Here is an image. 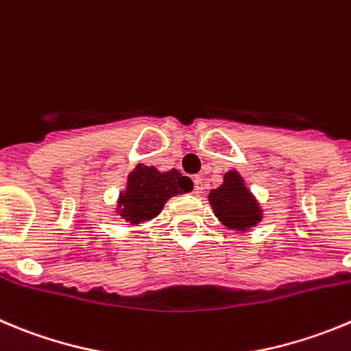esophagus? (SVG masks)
I'll return each mask as SVG.
<instances>
[{"mask_svg":"<svg viewBox=\"0 0 351 351\" xmlns=\"http://www.w3.org/2000/svg\"><path fill=\"white\" fill-rule=\"evenodd\" d=\"M193 182H195V193L197 195L204 193V179H202V176H197V178L193 179Z\"/></svg>","mask_w":351,"mask_h":351,"instance_id":"1","label":"esophagus"}]
</instances>
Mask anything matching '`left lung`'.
<instances>
[{"instance_id":"left-lung-1","label":"left lung","mask_w":351,"mask_h":351,"mask_svg":"<svg viewBox=\"0 0 351 351\" xmlns=\"http://www.w3.org/2000/svg\"><path fill=\"white\" fill-rule=\"evenodd\" d=\"M208 200L214 214L230 230L245 231L261 221V208L234 170L224 176V184L210 191Z\"/></svg>"}]
</instances>
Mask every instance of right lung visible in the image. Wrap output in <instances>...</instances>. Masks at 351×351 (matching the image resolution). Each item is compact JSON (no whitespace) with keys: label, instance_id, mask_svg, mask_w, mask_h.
I'll return each mask as SVG.
<instances>
[{"label":"right lung","instance_id":"add662e5","mask_svg":"<svg viewBox=\"0 0 351 351\" xmlns=\"http://www.w3.org/2000/svg\"><path fill=\"white\" fill-rule=\"evenodd\" d=\"M191 189V179L182 176L179 170L172 169L162 173L154 167L137 165L128 176L127 191L118 202L120 215L125 221L141 224L153 219L170 197Z\"/></svg>","mask_w":351,"mask_h":351}]
</instances>
